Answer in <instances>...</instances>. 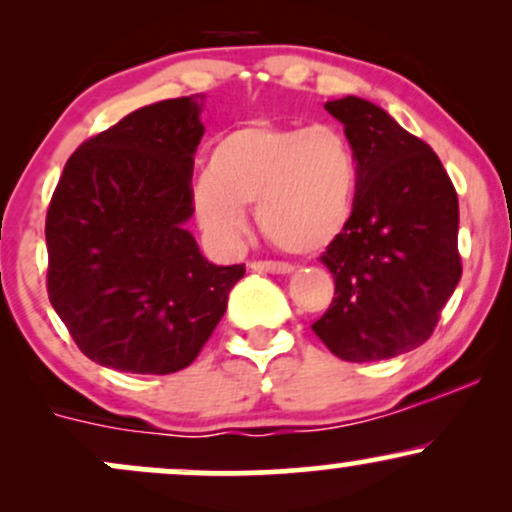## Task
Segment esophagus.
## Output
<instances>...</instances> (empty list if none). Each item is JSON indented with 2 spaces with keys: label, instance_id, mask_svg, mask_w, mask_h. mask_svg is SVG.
Masks as SVG:
<instances>
[{
  "label": "esophagus",
  "instance_id": "esophagus-1",
  "mask_svg": "<svg viewBox=\"0 0 512 512\" xmlns=\"http://www.w3.org/2000/svg\"><path fill=\"white\" fill-rule=\"evenodd\" d=\"M250 269L255 272H264V274H291L293 267L286 262H252Z\"/></svg>",
  "mask_w": 512,
  "mask_h": 512
}]
</instances>
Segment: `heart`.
I'll use <instances>...</instances> for the list:
<instances>
[{
    "label": "heart",
    "mask_w": 512,
    "mask_h": 512,
    "mask_svg": "<svg viewBox=\"0 0 512 512\" xmlns=\"http://www.w3.org/2000/svg\"><path fill=\"white\" fill-rule=\"evenodd\" d=\"M358 158L342 129L248 122L226 132L192 185V209L211 243L236 248L255 207L264 238L291 255H315L349 228Z\"/></svg>",
    "instance_id": "b5f03b06"
}]
</instances>
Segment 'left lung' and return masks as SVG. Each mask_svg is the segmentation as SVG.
Returning a JSON list of instances; mask_svg holds the SVG:
<instances>
[{
    "label": "left lung",
    "instance_id": "obj_1",
    "mask_svg": "<svg viewBox=\"0 0 512 512\" xmlns=\"http://www.w3.org/2000/svg\"><path fill=\"white\" fill-rule=\"evenodd\" d=\"M358 158L349 228L322 255L334 298L313 332L334 356L383 361L431 337L462 276L457 192L440 158L380 105L325 103Z\"/></svg>",
    "mask_w": 512,
    "mask_h": 512
}]
</instances>
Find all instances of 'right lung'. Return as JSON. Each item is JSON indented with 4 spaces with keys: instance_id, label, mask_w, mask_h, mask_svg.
<instances>
[{
    "instance_id": "add662e5",
    "label": "right lung",
    "mask_w": 512,
    "mask_h": 512,
    "mask_svg": "<svg viewBox=\"0 0 512 512\" xmlns=\"http://www.w3.org/2000/svg\"><path fill=\"white\" fill-rule=\"evenodd\" d=\"M204 96L122 117L74 151L52 195L48 296L91 361L168 375L195 361L243 264L216 267L187 231Z\"/></svg>"
}]
</instances>
